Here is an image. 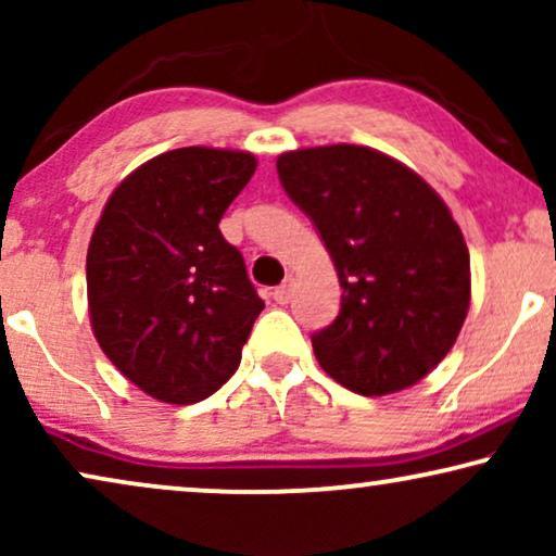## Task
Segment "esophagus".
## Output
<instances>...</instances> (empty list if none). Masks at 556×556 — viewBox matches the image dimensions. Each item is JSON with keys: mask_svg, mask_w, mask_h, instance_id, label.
Masks as SVG:
<instances>
[{"mask_svg": "<svg viewBox=\"0 0 556 556\" xmlns=\"http://www.w3.org/2000/svg\"><path fill=\"white\" fill-rule=\"evenodd\" d=\"M291 295H293V278L288 276L283 283H280L276 291H273V299H276V303H288V301H291Z\"/></svg>", "mask_w": 556, "mask_h": 556, "instance_id": "esophagus-1", "label": "esophagus"}]
</instances>
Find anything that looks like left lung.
<instances>
[{
    "mask_svg": "<svg viewBox=\"0 0 556 556\" xmlns=\"http://www.w3.org/2000/svg\"><path fill=\"white\" fill-rule=\"evenodd\" d=\"M276 166L344 288L337 321L311 337L318 364L364 397L420 382L453 349L470 306L468 248L447 204L369 147L286 151Z\"/></svg>",
    "mask_w": 556,
    "mask_h": 556,
    "instance_id": "1",
    "label": "left lung"
}]
</instances>
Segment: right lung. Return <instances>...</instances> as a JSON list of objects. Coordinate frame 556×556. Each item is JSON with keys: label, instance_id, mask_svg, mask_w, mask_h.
<instances>
[{"label": "right lung", "instance_id": "1", "mask_svg": "<svg viewBox=\"0 0 556 556\" xmlns=\"http://www.w3.org/2000/svg\"><path fill=\"white\" fill-rule=\"evenodd\" d=\"M248 151L187 147L128 174L88 245L90 326L121 375L169 405L215 394L265 308L219 219L255 172Z\"/></svg>", "mask_w": 556, "mask_h": 556}]
</instances>
